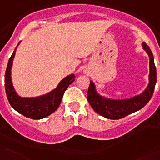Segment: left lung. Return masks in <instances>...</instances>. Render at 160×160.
Instances as JSON below:
<instances>
[{
	"mask_svg": "<svg viewBox=\"0 0 160 160\" xmlns=\"http://www.w3.org/2000/svg\"><path fill=\"white\" fill-rule=\"evenodd\" d=\"M143 49L147 52L150 58V75L148 86L142 94L124 100L107 99L98 94L95 90L94 84L90 81L87 92V99L92 109L103 117L111 119H119L133 113L148 103L151 100L156 84V68L154 56L151 49L146 43L142 44Z\"/></svg>",
	"mask_w": 160,
	"mask_h": 160,
	"instance_id": "obj_1",
	"label": "left lung"
}]
</instances>
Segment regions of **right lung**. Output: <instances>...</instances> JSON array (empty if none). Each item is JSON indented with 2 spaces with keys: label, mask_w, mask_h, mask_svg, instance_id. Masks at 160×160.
Returning <instances> with one entry per match:
<instances>
[{
  "label": "right lung",
  "mask_w": 160,
  "mask_h": 160,
  "mask_svg": "<svg viewBox=\"0 0 160 160\" xmlns=\"http://www.w3.org/2000/svg\"><path fill=\"white\" fill-rule=\"evenodd\" d=\"M15 49L9 58L5 75V87L8 101L15 111L24 116L33 119H43L54 112L59 107L66 89L75 80V76L70 75L64 78L54 90L46 95L33 98H20L14 91L10 76Z\"/></svg>",
  "instance_id": "add662e5"
}]
</instances>
